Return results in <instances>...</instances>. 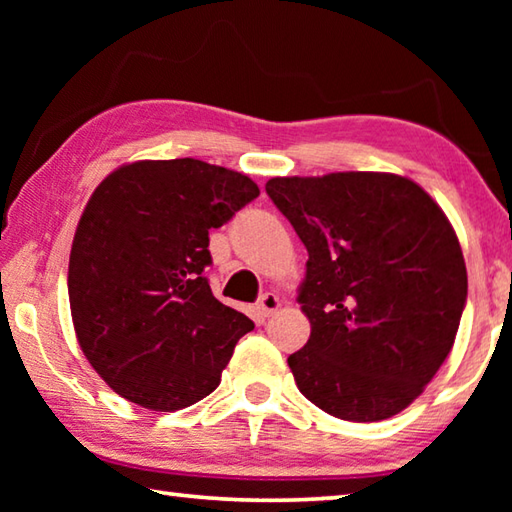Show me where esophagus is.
Here are the masks:
<instances>
[{"instance_id": "34e87169", "label": "esophagus", "mask_w": 512, "mask_h": 512, "mask_svg": "<svg viewBox=\"0 0 512 512\" xmlns=\"http://www.w3.org/2000/svg\"><path fill=\"white\" fill-rule=\"evenodd\" d=\"M280 309V298L275 296V293H271V291H266V293H262V298L257 300V311L262 316H271L273 311H277Z\"/></svg>"}]
</instances>
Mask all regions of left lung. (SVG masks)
I'll return each mask as SVG.
<instances>
[{"label":"left lung","instance_id":"8db88e82","mask_svg":"<svg viewBox=\"0 0 512 512\" xmlns=\"http://www.w3.org/2000/svg\"><path fill=\"white\" fill-rule=\"evenodd\" d=\"M266 194L309 253L298 302L311 334L287 359L300 393L350 422L400 413L443 366L465 309L452 223L395 173L271 178Z\"/></svg>","mask_w":512,"mask_h":512}]
</instances>
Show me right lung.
I'll return each mask as SVG.
<instances>
[{"label": "right lung", "mask_w": 512, "mask_h": 512, "mask_svg": "<svg viewBox=\"0 0 512 512\" xmlns=\"http://www.w3.org/2000/svg\"><path fill=\"white\" fill-rule=\"evenodd\" d=\"M257 196L244 173L194 158L126 164L94 189L67 291L81 350L117 395L178 411L219 386L255 323L212 296L210 230Z\"/></svg>", "instance_id": "obj_1"}]
</instances>
